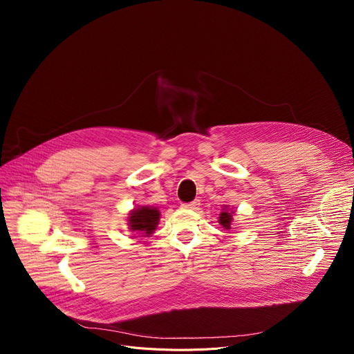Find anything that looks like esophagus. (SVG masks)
<instances>
[{"label":"esophagus","instance_id":"obj_1","mask_svg":"<svg viewBox=\"0 0 354 354\" xmlns=\"http://www.w3.org/2000/svg\"><path fill=\"white\" fill-rule=\"evenodd\" d=\"M198 205H200V200L196 198V200L190 201V203H182V207H183V209H192V210H194V209L198 207Z\"/></svg>","mask_w":354,"mask_h":354}]
</instances>
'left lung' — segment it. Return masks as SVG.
<instances>
[{"label": "left lung", "instance_id": "obj_1", "mask_svg": "<svg viewBox=\"0 0 354 354\" xmlns=\"http://www.w3.org/2000/svg\"><path fill=\"white\" fill-rule=\"evenodd\" d=\"M231 210H224L221 214H220V224L224 227V228H230L231 227V221H232V213H230Z\"/></svg>", "mask_w": 354, "mask_h": 354}]
</instances>
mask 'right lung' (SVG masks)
<instances>
[{"instance_id":"obj_1","label":"right lung","mask_w":354,"mask_h":354,"mask_svg":"<svg viewBox=\"0 0 354 354\" xmlns=\"http://www.w3.org/2000/svg\"><path fill=\"white\" fill-rule=\"evenodd\" d=\"M160 220V212L154 207H140L134 210L129 217V225L131 231L141 234H153Z\"/></svg>"}]
</instances>
